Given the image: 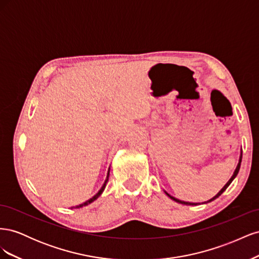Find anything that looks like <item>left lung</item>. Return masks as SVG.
I'll return each mask as SVG.
<instances>
[{"label":"left lung","instance_id":"obj_1","mask_svg":"<svg viewBox=\"0 0 259 259\" xmlns=\"http://www.w3.org/2000/svg\"><path fill=\"white\" fill-rule=\"evenodd\" d=\"M241 162H242V152H241V155H240V159H239V163H238V165H237V168H236V170H234V173H233V175L231 176V178L228 180V183H227L224 187H223V189L219 191L214 198H211L210 200H208V201H206V202H203V203H208V202H211V201H214L215 199H217L219 195H221L227 188L229 187V185L232 183V180L237 177V175H238V173H239V170H240V166H241ZM165 193L168 195V197L171 199V200H174L175 202H178V203H180V204H185V205H198V204H200V203H191V202H185V201H180V200H178V199H176V198H174V197H171V195H169L166 191H165Z\"/></svg>","mask_w":259,"mask_h":259}]
</instances>
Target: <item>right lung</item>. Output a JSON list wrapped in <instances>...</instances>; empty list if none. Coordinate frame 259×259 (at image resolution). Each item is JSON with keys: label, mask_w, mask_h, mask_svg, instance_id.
Listing matches in <instances>:
<instances>
[{"label": "right lung", "mask_w": 259, "mask_h": 259, "mask_svg": "<svg viewBox=\"0 0 259 259\" xmlns=\"http://www.w3.org/2000/svg\"><path fill=\"white\" fill-rule=\"evenodd\" d=\"M109 173H110V168H109V170H108V174H107V178H106V180H105V183H104V185H103V187H101L100 188V190L95 194V195H94V197L93 198H91L90 200H88V201H86V202H84V203H82V204H80V205H76L75 206V208H79V207H83V206H86V205H89V204H91V203L92 202H94V201H95L98 197H99V195L101 194V193H103V191L105 190V188H106V185H107V183H108V179H109ZM73 208V207H72Z\"/></svg>", "instance_id": "obj_1"}]
</instances>
